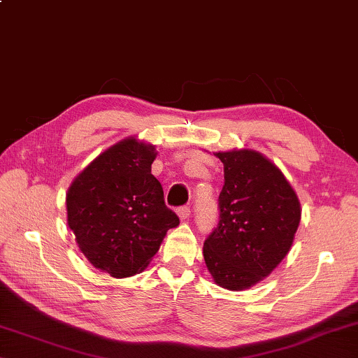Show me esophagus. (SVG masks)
<instances>
[{"label":"esophagus","instance_id":"1","mask_svg":"<svg viewBox=\"0 0 358 358\" xmlns=\"http://www.w3.org/2000/svg\"><path fill=\"white\" fill-rule=\"evenodd\" d=\"M178 217L181 220H188L191 217V208L188 206H183L178 208Z\"/></svg>","mask_w":358,"mask_h":358}]
</instances>
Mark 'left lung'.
I'll list each match as a JSON object with an SVG mask.
<instances>
[{"mask_svg":"<svg viewBox=\"0 0 358 358\" xmlns=\"http://www.w3.org/2000/svg\"><path fill=\"white\" fill-rule=\"evenodd\" d=\"M224 164L220 221L203 242V259L220 287L243 290L269 275L290 250L299 201L274 164L257 151L217 152Z\"/></svg>","mask_w":358,"mask_h":358,"instance_id":"8db88e82","label":"left lung"}]
</instances>
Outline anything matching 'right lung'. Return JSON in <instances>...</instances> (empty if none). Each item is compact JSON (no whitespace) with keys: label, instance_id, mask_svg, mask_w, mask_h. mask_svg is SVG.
Here are the masks:
<instances>
[{"label":"right lung","instance_id":"right-lung-1","mask_svg":"<svg viewBox=\"0 0 358 358\" xmlns=\"http://www.w3.org/2000/svg\"><path fill=\"white\" fill-rule=\"evenodd\" d=\"M155 146L127 138L78 175L66 194L68 226L90 263L111 277L143 271L180 218L151 173Z\"/></svg>","mask_w":358,"mask_h":358}]
</instances>
